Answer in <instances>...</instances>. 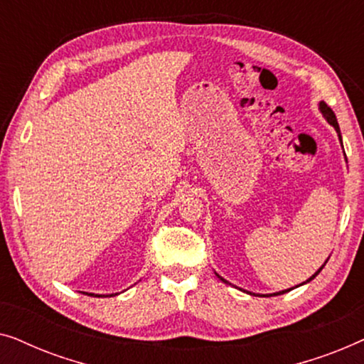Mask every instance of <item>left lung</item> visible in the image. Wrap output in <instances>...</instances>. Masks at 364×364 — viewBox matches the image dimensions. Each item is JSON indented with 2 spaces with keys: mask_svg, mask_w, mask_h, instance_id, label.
<instances>
[{
  "mask_svg": "<svg viewBox=\"0 0 364 364\" xmlns=\"http://www.w3.org/2000/svg\"><path fill=\"white\" fill-rule=\"evenodd\" d=\"M320 111H321V114H323V117H325L326 121H328V124H331V126L335 127V131L338 132V137H340V141H341V132H340V126H338V121H336V116H335V112H333V111H331V107H328V104H326V102H323V101L320 102ZM341 146H343V144H341ZM326 262H328V260H326ZM326 262L323 263V265H321L320 268H318V272L315 273V275H311L310 278H308L306 282H303V285H305V283H308V282H311L313 278H315V277L318 275V273H320V272L323 270V267L326 265ZM217 277L220 278V280H222L223 283H228V282L225 280V278H222L220 275H217ZM290 290H291V288H288V290L277 291V293H273V295H263V296H277V295H283V293H287V291H290ZM247 293H248V291H247ZM250 295H253V293H250Z\"/></svg>",
  "mask_w": 364,
  "mask_h": 364,
  "instance_id": "obj_1",
  "label": "left lung"
}]
</instances>
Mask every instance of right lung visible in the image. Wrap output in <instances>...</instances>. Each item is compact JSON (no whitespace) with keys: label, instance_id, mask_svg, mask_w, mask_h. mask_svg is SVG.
<instances>
[{"label":"right lung","instance_id":"add662e5","mask_svg":"<svg viewBox=\"0 0 364 364\" xmlns=\"http://www.w3.org/2000/svg\"><path fill=\"white\" fill-rule=\"evenodd\" d=\"M84 293V291H82ZM86 295H89V296H94V293H86ZM117 295V293H116ZM96 296H104V295H96ZM109 296H112V295H109Z\"/></svg>","mask_w":364,"mask_h":364}]
</instances>
